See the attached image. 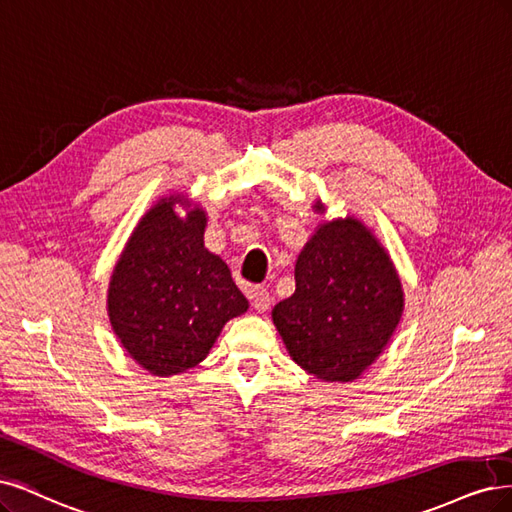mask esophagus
<instances>
[{
  "instance_id": "esophagus-1",
  "label": "esophagus",
  "mask_w": 512,
  "mask_h": 512,
  "mask_svg": "<svg viewBox=\"0 0 512 512\" xmlns=\"http://www.w3.org/2000/svg\"><path fill=\"white\" fill-rule=\"evenodd\" d=\"M251 300H253L255 310L266 312L270 308V304H272V295H270V291L266 287H255V289H251Z\"/></svg>"
}]
</instances>
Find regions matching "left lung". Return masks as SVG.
<instances>
[{
  "instance_id": "1",
  "label": "left lung",
  "mask_w": 512,
  "mask_h": 512,
  "mask_svg": "<svg viewBox=\"0 0 512 512\" xmlns=\"http://www.w3.org/2000/svg\"><path fill=\"white\" fill-rule=\"evenodd\" d=\"M402 312L404 291L387 251L346 217L323 223L306 242L295 293L274 306L272 321L295 364L321 381L349 383L383 353Z\"/></svg>"
}]
</instances>
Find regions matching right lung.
<instances>
[{
  "instance_id": "right-lung-1",
  "label": "right lung",
  "mask_w": 512,
  "mask_h": 512,
  "mask_svg": "<svg viewBox=\"0 0 512 512\" xmlns=\"http://www.w3.org/2000/svg\"><path fill=\"white\" fill-rule=\"evenodd\" d=\"M170 195L148 210L110 278L108 317L123 349L157 376L180 374L208 355L223 325L249 308L227 263L204 246L206 212L185 219Z\"/></svg>"
}]
</instances>
